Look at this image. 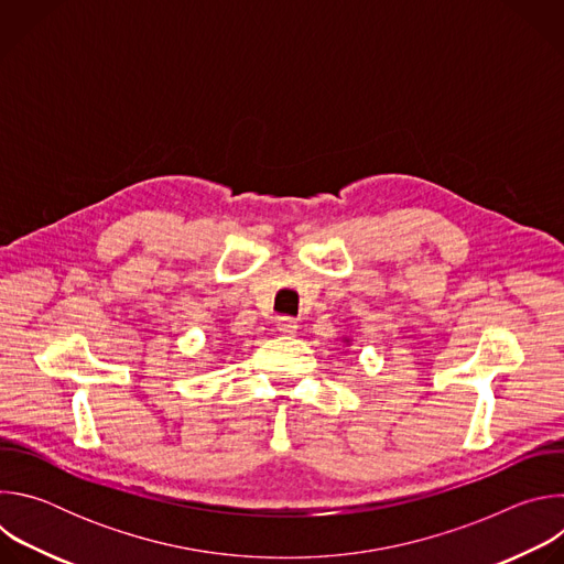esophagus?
Returning <instances> with one entry per match:
<instances>
[{"instance_id": "obj_1", "label": "esophagus", "mask_w": 564, "mask_h": 564, "mask_svg": "<svg viewBox=\"0 0 564 564\" xmlns=\"http://www.w3.org/2000/svg\"><path fill=\"white\" fill-rule=\"evenodd\" d=\"M276 330L281 335H294L299 330V324H296L294 318H290V316H279L276 318Z\"/></svg>"}]
</instances>
